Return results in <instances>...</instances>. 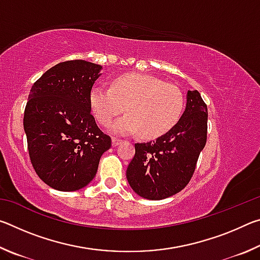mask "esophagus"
Listing matches in <instances>:
<instances>
[{
    "instance_id": "34e87169",
    "label": "esophagus",
    "mask_w": 260,
    "mask_h": 260,
    "mask_svg": "<svg viewBox=\"0 0 260 260\" xmlns=\"http://www.w3.org/2000/svg\"><path fill=\"white\" fill-rule=\"evenodd\" d=\"M121 142V140L120 139H118V138H112V146L113 147H117L118 144H119Z\"/></svg>"
}]
</instances>
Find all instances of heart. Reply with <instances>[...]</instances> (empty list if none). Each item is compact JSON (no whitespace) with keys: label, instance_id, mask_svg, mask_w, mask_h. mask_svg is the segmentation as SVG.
I'll return each mask as SVG.
<instances>
[{"label":"heart","instance_id":"b5f03b06","mask_svg":"<svg viewBox=\"0 0 260 260\" xmlns=\"http://www.w3.org/2000/svg\"><path fill=\"white\" fill-rule=\"evenodd\" d=\"M184 99L177 86L142 73H127L112 81L111 88L95 86L90 90L91 112L102 126H109L118 114H125L111 126L117 135L141 131L146 139H156L179 121Z\"/></svg>","mask_w":260,"mask_h":260}]
</instances>
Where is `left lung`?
I'll use <instances>...</instances> for the list:
<instances>
[{"label":"left lung","instance_id":"obj_1","mask_svg":"<svg viewBox=\"0 0 260 260\" xmlns=\"http://www.w3.org/2000/svg\"><path fill=\"white\" fill-rule=\"evenodd\" d=\"M208 107L197 90H188L184 112L164 135L135 143L126 171L132 189L147 200L159 201L187 186L206 143Z\"/></svg>","mask_w":260,"mask_h":260}]
</instances>
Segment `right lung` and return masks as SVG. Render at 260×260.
Here are the masks:
<instances>
[{"label": "right lung", "instance_id": "obj_1", "mask_svg": "<svg viewBox=\"0 0 260 260\" xmlns=\"http://www.w3.org/2000/svg\"><path fill=\"white\" fill-rule=\"evenodd\" d=\"M102 67L61 61L30 88L24 112L30 162L48 186L74 191L94 179L111 138L96 125L89 94Z\"/></svg>", "mask_w": 260, "mask_h": 260}]
</instances>
